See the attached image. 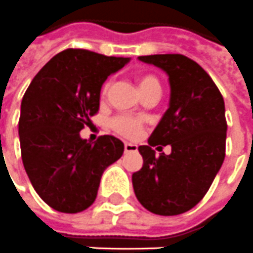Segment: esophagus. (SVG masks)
<instances>
[{
  "instance_id": "1",
  "label": "esophagus",
  "mask_w": 253,
  "mask_h": 253,
  "mask_svg": "<svg viewBox=\"0 0 253 253\" xmlns=\"http://www.w3.org/2000/svg\"><path fill=\"white\" fill-rule=\"evenodd\" d=\"M124 151L125 152H136L137 151V146L133 143H125L124 144Z\"/></svg>"
}]
</instances>
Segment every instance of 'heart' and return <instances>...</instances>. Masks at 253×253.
Masks as SVG:
<instances>
[{"mask_svg":"<svg viewBox=\"0 0 253 253\" xmlns=\"http://www.w3.org/2000/svg\"><path fill=\"white\" fill-rule=\"evenodd\" d=\"M137 84H139V88H140L143 96L148 94L161 95V83L154 75H150V73L140 75L137 78ZM109 87H110V83L107 82L102 88V94L106 95ZM110 126L114 132H117L118 135L124 136V137H129V139H135L141 133L143 120L139 117H132V116H117L110 121Z\"/></svg>","mask_w":253,"mask_h":253,"instance_id":"1","label":"heart"}]
</instances>
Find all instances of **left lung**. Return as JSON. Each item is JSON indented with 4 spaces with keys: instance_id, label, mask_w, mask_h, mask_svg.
<instances>
[{
    "instance_id": "obj_1",
    "label": "left lung",
    "mask_w": 253,
    "mask_h": 253,
    "mask_svg": "<svg viewBox=\"0 0 253 253\" xmlns=\"http://www.w3.org/2000/svg\"><path fill=\"white\" fill-rule=\"evenodd\" d=\"M168 73L169 109L139 147L143 168L132 174L141 206L158 215H178L204 198L225 159L227 124L219 89L198 62L182 54L141 55ZM170 144L169 156L152 147Z\"/></svg>"
}]
</instances>
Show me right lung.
<instances>
[{
    "label": "right lung",
    "mask_w": 253,
    "mask_h": 253,
    "mask_svg": "<svg viewBox=\"0 0 253 253\" xmlns=\"http://www.w3.org/2000/svg\"><path fill=\"white\" fill-rule=\"evenodd\" d=\"M129 58L84 49L54 55L32 79L21 101L19 136L23 165L44 203L76 214L94 203L107 166L124 143L110 135L95 143L80 137L99 110L102 84Z\"/></svg>",
    "instance_id": "right-lung-1"
}]
</instances>
